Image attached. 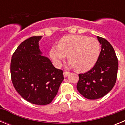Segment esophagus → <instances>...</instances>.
<instances>
[{"label": "esophagus", "instance_id": "1", "mask_svg": "<svg viewBox=\"0 0 125 125\" xmlns=\"http://www.w3.org/2000/svg\"><path fill=\"white\" fill-rule=\"evenodd\" d=\"M69 74H70V73H69V72H68V71H64V73H63L64 78L67 77V76H68V75Z\"/></svg>", "mask_w": 125, "mask_h": 125}]
</instances>
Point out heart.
Instances as JSON below:
<instances>
[{"label": "heart", "mask_w": 125, "mask_h": 125, "mask_svg": "<svg viewBox=\"0 0 125 125\" xmlns=\"http://www.w3.org/2000/svg\"><path fill=\"white\" fill-rule=\"evenodd\" d=\"M100 53V42L95 38L86 36H66L57 47H52L50 56L59 65L68 56L71 66L78 72H86L94 66Z\"/></svg>", "instance_id": "heart-1"}]
</instances>
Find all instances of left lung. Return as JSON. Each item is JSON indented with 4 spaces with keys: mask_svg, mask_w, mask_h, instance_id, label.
Instances as JSON below:
<instances>
[{
    "mask_svg": "<svg viewBox=\"0 0 125 125\" xmlns=\"http://www.w3.org/2000/svg\"><path fill=\"white\" fill-rule=\"evenodd\" d=\"M101 45L100 56L93 68L79 74L77 89L89 100L102 98L111 91L116 81L118 62L113 47L104 38L98 36Z\"/></svg>",
    "mask_w": 125,
    "mask_h": 125,
    "instance_id": "obj_1",
    "label": "left lung"
}]
</instances>
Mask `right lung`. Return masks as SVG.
Returning a JSON list of instances; mask_svg holds the SVG:
<instances>
[{
  "label": "right lung",
  "mask_w": 125,
  "mask_h": 125,
  "mask_svg": "<svg viewBox=\"0 0 125 125\" xmlns=\"http://www.w3.org/2000/svg\"><path fill=\"white\" fill-rule=\"evenodd\" d=\"M41 36L27 39L17 47L11 59V79L15 90L24 100L46 105L56 96L64 80L63 71L56 69L47 57L41 56Z\"/></svg>",
  "instance_id": "obj_1"
}]
</instances>
